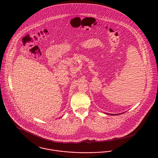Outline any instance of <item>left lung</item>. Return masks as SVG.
I'll use <instances>...</instances> for the list:
<instances>
[{
    "mask_svg": "<svg viewBox=\"0 0 158 158\" xmlns=\"http://www.w3.org/2000/svg\"><path fill=\"white\" fill-rule=\"evenodd\" d=\"M111 115H115V114H111Z\"/></svg>",
    "mask_w": 158,
    "mask_h": 158,
    "instance_id": "obj_1",
    "label": "left lung"
}]
</instances>
